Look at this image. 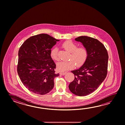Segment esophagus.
Returning <instances> with one entry per match:
<instances>
[{
	"mask_svg": "<svg viewBox=\"0 0 125 125\" xmlns=\"http://www.w3.org/2000/svg\"><path fill=\"white\" fill-rule=\"evenodd\" d=\"M66 73H67L66 72H62L60 73V74L62 75H64L66 74Z\"/></svg>",
	"mask_w": 125,
	"mask_h": 125,
	"instance_id": "obj_1",
	"label": "esophagus"
}]
</instances>
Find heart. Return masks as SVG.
<instances>
[{"label":"heart","mask_w":125,"mask_h":125,"mask_svg":"<svg viewBox=\"0 0 125 125\" xmlns=\"http://www.w3.org/2000/svg\"><path fill=\"white\" fill-rule=\"evenodd\" d=\"M62 46L66 51L71 53L69 57V61L61 62L57 64L58 70L60 72L67 71L73 69L76 66L78 68L83 66L88 59V52L86 48L83 47H78L75 43L71 41H67L64 42ZM51 58L53 60H59L58 50L57 48L51 50Z\"/></svg>","instance_id":"1"}]
</instances>
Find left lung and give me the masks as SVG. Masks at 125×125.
Here are the masks:
<instances>
[{
	"label": "left lung",
	"mask_w": 125,
	"mask_h": 125,
	"mask_svg": "<svg viewBox=\"0 0 125 125\" xmlns=\"http://www.w3.org/2000/svg\"><path fill=\"white\" fill-rule=\"evenodd\" d=\"M75 40L81 42L87 49L88 56L83 66L71 71L74 79L69 84V88L75 95L87 96L96 90L106 78L108 53L104 45L96 39L80 36Z\"/></svg>",
	"instance_id": "8db88e82"
}]
</instances>
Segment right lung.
I'll use <instances>...</instances> for the list:
<instances>
[{
	"label": "right lung",
	"mask_w": 125,
	"mask_h": 125,
	"mask_svg": "<svg viewBox=\"0 0 125 125\" xmlns=\"http://www.w3.org/2000/svg\"><path fill=\"white\" fill-rule=\"evenodd\" d=\"M47 34L33 36L21 45L18 52L17 73L26 88L33 93L45 95L54 87L59 76L56 65L51 58V49L57 41Z\"/></svg>",
	"instance_id": "add662e5"
}]
</instances>
